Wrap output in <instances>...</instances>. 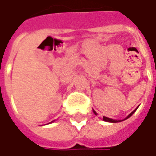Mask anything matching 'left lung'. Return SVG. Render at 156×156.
Segmentation results:
<instances>
[{"label":"left lung","instance_id":"1","mask_svg":"<svg viewBox=\"0 0 156 156\" xmlns=\"http://www.w3.org/2000/svg\"><path fill=\"white\" fill-rule=\"evenodd\" d=\"M135 110H134L133 112H132V113H131V114H129V115H128V117H127L126 119H128L129 117L131 116V115H132L134 114V112H135ZM94 114L96 115L95 111H94ZM102 119H103V121H105V122H121V121H115V120H113V119H110V118H108V117H105V116H103V118H102Z\"/></svg>","mask_w":156,"mask_h":156}]
</instances>
